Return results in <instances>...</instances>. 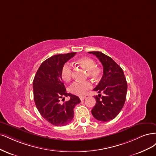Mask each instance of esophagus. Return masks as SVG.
<instances>
[{
  "mask_svg": "<svg viewBox=\"0 0 156 156\" xmlns=\"http://www.w3.org/2000/svg\"><path fill=\"white\" fill-rule=\"evenodd\" d=\"M85 98V97H80V100H81V101H82V100H83Z\"/></svg>",
  "mask_w": 156,
  "mask_h": 156,
  "instance_id": "34e87169",
  "label": "esophagus"
}]
</instances>
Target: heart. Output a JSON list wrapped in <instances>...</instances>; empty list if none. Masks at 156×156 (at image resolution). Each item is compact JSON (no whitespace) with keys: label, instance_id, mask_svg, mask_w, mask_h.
I'll use <instances>...</instances> for the list:
<instances>
[{"label":"heart","instance_id":"heart-1","mask_svg":"<svg viewBox=\"0 0 156 156\" xmlns=\"http://www.w3.org/2000/svg\"><path fill=\"white\" fill-rule=\"evenodd\" d=\"M76 62L82 65L87 71V75L93 80H98L102 76V69L101 67L95 66L94 60L89 57H82L77 59ZM73 69L71 65L66 63L62 69V78L65 82H69L72 78ZM93 87L92 83L89 81H75L69 87V91L77 96L82 97L86 94L89 90Z\"/></svg>","mask_w":156,"mask_h":156}]
</instances>
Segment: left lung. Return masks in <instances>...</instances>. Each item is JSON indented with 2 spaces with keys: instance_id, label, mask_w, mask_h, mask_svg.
Segmentation results:
<instances>
[{
  "instance_id": "obj_1",
  "label": "left lung",
  "mask_w": 156,
  "mask_h": 156,
  "mask_svg": "<svg viewBox=\"0 0 156 156\" xmlns=\"http://www.w3.org/2000/svg\"><path fill=\"white\" fill-rule=\"evenodd\" d=\"M96 56L103 65V76L94 91L104 93L96 96V104L91 110L98 120L108 122L116 117L124 106L127 93V82L119 65L100 52H89Z\"/></svg>"
}]
</instances>
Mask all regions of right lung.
<instances>
[{
	"mask_svg": "<svg viewBox=\"0 0 156 156\" xmlns=\"http://www.w3.org/2000/svg\"><path fill=\"white\" fill-rule=\"evenodd\" d=\"M76 52L54 55L40 65L33 81L34 98L41 116L51 124L63 126L71 122L75 105L80 103L76 95L67 93L62 82V69ZM70 97L63 104L59 101L63 96Z\"/></svg>",
	"mask_w": 156,
	"mask_h": 156,
	"instance_id": "obj_1",
	"label": "right lung"
}]
</instances>
